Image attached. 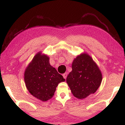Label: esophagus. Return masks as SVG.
<instances>
[{
  "label": "esophagus",
  "mask_w": 125,
  "mask_h": 125,
  "mask_svg": "<svg viewBox=\"0 0 125 125\" xmlns=\"http://www.w3.org/2000/svg\"><path fill=\"white\" fill-rule=\"evenodd\" d=\"M63 77H64V78H65V79H66V77H67V73H65L63 74Z\"/></svg>",
  "instance_id": "34e87169"
}]
</instances>
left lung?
<instances>
[{"mask_svg": "<svg viewBox=\"0 0 125 125\" xmlns=\"http://www.w3.org/2000/svg\"><path fill=\"white\" fill-rule=\"evenodd\" d=\"M72 71L66 78L73 95L86 98L96 92L102 81V74L98 66L87 54L78 56L73 61Z\"/></svg>", "mask_w": 125, "mask_h": 125, "instance_id": "1", "label": "left lung"}]
</instances>
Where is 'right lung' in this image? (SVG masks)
<instances>
[{
  "mask_svg": "<svg viewBox=\"0 0 125 125\" xmlns=\"http://www.w3.org/2000/svg\"><path fill=\"white\" fill-rule=\"evenodd\" d=\"M24 81L32 95L46 101L53 96L58 84L65 79L51 65L49 57L39 53L25 69Z\"/></svg>",
  "mask_w": 125,
  "mask_h": 125,
  "instance_id": "add662e5",
  "label": "right lung"
}]
</instances>
